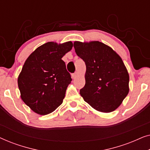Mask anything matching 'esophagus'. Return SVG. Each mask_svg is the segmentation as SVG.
<instances>
[{"mask_svg":"<svg viewBox=\"0 0 150 150\" xmlns=\"http://www.w3.org/2000/svg\"><path fill=\"white\" fill-rule=\"evenodd\" d=\"M76 76H77V73L76 72L72 74V78H73V79H76Z\"/></svg>","mask_w":150,"mask_h":150,"instance_id":"34e87169","label":"esophagus"}]
</instances>
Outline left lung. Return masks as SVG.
<instances>
[{
    "mask_svg": "<svg viewBox=\"0 0 150 150\" xmlns=\"http://www.w3.org/2000/svg\"><path fill=\"white\" fill-rule=\"evenodd\" d=\"M75 52L86 65L84 100L98 111L117 108L129 92V74L122 59L110 47L98 42L74 43Z\"/></svg>",
    "mask_w": 150,
    "mask_h": 150,
    "instance_id": "obj_1",
    "label": "left lung"
}]
</instances>
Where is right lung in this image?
Segmentation results:
<instances>
[{"mask_svg": "<svg viewBox=\"0 0 150 150\" xmlns=\"http://www.w3.org/2000/svg\"><path fill=\"white\" fill-rule=\"evenodd\" d=\"M71 42H48L31 53L18 79L21 98L36 113L47 115L61 105L71 81L62 57L71 50Z\"/></svg>", "mask_w": 150, "mask_h": 150, "instance_id": "obj_1", "label": "right lung"}]
</instances>
